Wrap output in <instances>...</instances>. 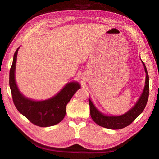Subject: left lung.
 <instances>
[{"label": "left lung", "instance_id": "left-lung-1", "mask_svg": "<svg viewBox=\"0 0 159 159\" xmlns=\"http://www.w3.org/2000/svg\"><path fill=\"white\" fill-rule=\"evenodd\" d=\"M144 66V68L146 73L145 85L140 98L134 105L133 107L123 115L119 116H108L101 113L95 107V105L89 98V104L90 107V115L92 119L98 125L109 129H121L129 125L133 121H134L139 115H140L145 109L149 94V78L147 73V68L141 60Z\"/></svg>", "mask_w": 159, "mask_h": 159}]
</instances>
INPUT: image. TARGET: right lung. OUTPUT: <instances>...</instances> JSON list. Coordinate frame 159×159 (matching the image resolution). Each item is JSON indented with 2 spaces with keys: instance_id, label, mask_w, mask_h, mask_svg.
Instances as JSON below:
<instances>
[{
  "instance_id": "1",
  "label": "right lung",
  "mask_w": 159,
  "mask_h": 159,
  "mask_svg": "<svg viewBox=\"0 0 159 159\" xmlns=\"http://www.w3.org/2000/svg\"><path fill=\"white\" fill-rule=\"evenodd\" d=\"M19 48L14 54L9 75V85L14 104L19 112L36 125L41 127L55 125L64 118L66 105L72 96L80 88V85L75 81L68 83L58 93L44 101H34L26 98L19 91L15 80L16 57Z\"/></svg>"
}]
</instances>
